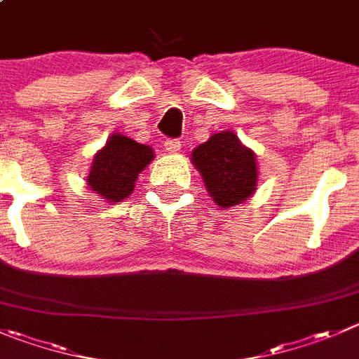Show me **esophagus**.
I'll return each mask as SVG.
<instances>
[{
	"instance_id": "34e87169",
	"label": "esophagus",
	"mask_w": 359,
	"mask_h": 359,
	"mask_svg": "<svg viewBox=\"0 0 359 359\" xmlns=\"http://www.w3.org/2000/svg\"><path fill=\"white\" fill-rule=\"evenodd\" d=\"M180 147H182V143H180L179 140H166V142H164V149L168 150L170 154L179 152Z\"/></svg>"
}]
</instances>
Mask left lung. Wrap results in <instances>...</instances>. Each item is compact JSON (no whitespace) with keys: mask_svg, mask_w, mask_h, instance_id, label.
I'll return each instance as SVG.
<instances>
[{"mask_svg":"<svg viewBox=\"0 0 359 359\" xmlns=\"http://www.w3.org/2000/svg\"><path fill=\"white\" fill-rule=\"evenodd\" d=\"M191 161L221 209L239 205L255 193L259 182L255 154L232 130L212 134L193 150Z\"/></svg>","mask_w":359,"mask_h":359,"instance_id":"1","label":"left lung"}]
</instances>
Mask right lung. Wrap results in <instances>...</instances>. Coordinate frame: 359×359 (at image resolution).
Masks as SVG:
<instances>
[{
  "instance_id": "obj_1",
  "label": "right lung",
  "mask_w": 359,
  "mask_h": 359,
  "mask_svg": "<svg viewBox=\"0 0 359 359\" xmlns=\"http://www.w3.org/2000/svg\"><path fill=\"white\" fill-rule=\"evenodd\" d=\"M152 159L154 150L149 145L136 143L120 133L111 134L93 156L86 179L90 191H95L106 202H122L133 193L134 182Z\"/></svg>"
}]
</instances>
